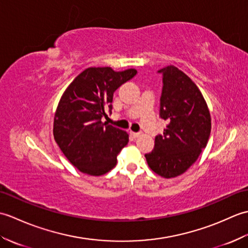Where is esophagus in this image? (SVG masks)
<instances>
[{"label":"esophagus","mask_w":248,"mask_h":248,"mask_svg":"<svg viewBox=\"0 0 248 248\" xmlns=\"http://www.w3.org/2000/svg\"><path fill=\"white\" fill-rule=\"evenodd\" d=\"M130 134L132 135L134 139H136V138H139V136H140V132H132V131H131Z\"/></svg>","instance_id":"34e87169"}]
</instances>
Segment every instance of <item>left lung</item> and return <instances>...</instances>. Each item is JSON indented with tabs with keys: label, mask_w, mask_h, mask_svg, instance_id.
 <instances>
[{
	"label": "left lung",
	"mask_w": 248,
	"mask_h": 248,
	"mask_svg": "<svg viewBox=\"0 0 248 248\" xmlns=\"http://www.w3.org/2000/svg\"><path fill=\"white\" fill-rule=\"evenodd\" d=\"M162 75L160 117L167 121L164 133L155 136V148L145 157L157 175L173 178L186 172L205 148L211 117L202 93L191 78L173 66Z\"/></svg>",
	"instance_id": "left-lung-1"
}]
</instances>
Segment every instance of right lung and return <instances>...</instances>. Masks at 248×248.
<instances>
[{"label":"right lung","mask_w":248,"mask_h":248,"mask_svg":"<svg viewBox=\"0 0 248 248\" xmlns=\"http://www.w3.org/2000/svg\"><path fill=\"white\" fill-rule=\"evenodd\" d=\"M136 73L135 69L116 72L109 67L87 68L62 94L54 116V140L80 171L101 176L117 164L129 135L101 119L107 108L112 113L116 89Z\"/></svg>","instance_id":"obj_1"}]
</instances>
